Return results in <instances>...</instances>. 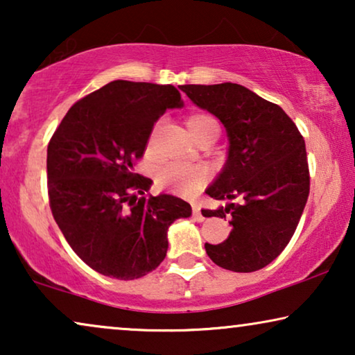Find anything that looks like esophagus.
Masks as SVG:
<instances>
[{
    "mask_svg": "<svg viewBox=\"0 0 355 355\" xmlns=\"http://www.w3.org/2000/svg\"><path fill=\"white\" fill-rule=\"evenodd\" d=\"M192 213H193V218H196L197 221H203V220H205V216H203L202 211H200V207L193 205V207H192Z\"/></svg>",
    "mask_w": 355,
    "mask_h": 355,
    "instance_id": "esophagus-1",
    "label": "esophagus"
}]
</instances>
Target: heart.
<instances>
[{"label":"heart","instance_id":"obj_1","mask_svg":"<svg viewBox=\"0 0 355 355\" xmlns=\"http://www.w3.org/2000/svg\"><path fill=\"white\" fill-rule=\"evenodd\" d=\"M187 129L192 137L200 142L207 137L220 135V123L211 114H193L187 119ZM207 179L205 169L189 166L182 163H168L157 173V184L159 187L171 189L178 193H192L203 186Z\"/></svg>","mask_w":355,"mask_h":355}]
</instances>
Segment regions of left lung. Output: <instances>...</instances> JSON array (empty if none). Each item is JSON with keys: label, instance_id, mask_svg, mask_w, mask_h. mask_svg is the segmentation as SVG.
<instances>
[{"label": "left lung", "instance_id": "1", "mask_svg": "<svg viewBox=\"0 0 355 355\" xmlns=\"http://www.w3.org/2000/svg\"><path fill=\"white\" fill-rule=\"evenodd\" d=\"M198 108L226 128L225 168L207 189L226 207L203 216H230L225 242L205 244L218 266L250 273L271 263L289 244L307 203L310 176L304 137L283 108L239 84L182 85Z\"/></svg>", "mask_w": 355, "mask_h": 355}]
</instances>
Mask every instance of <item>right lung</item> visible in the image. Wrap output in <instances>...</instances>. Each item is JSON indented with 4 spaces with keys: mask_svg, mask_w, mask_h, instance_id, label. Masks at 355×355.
<instances>
[{
    "mask_svg": "<svg viewBox=\"0 0 355 355\" xmlns=\"http://www.w3.org/2000/svg\"><path fill=\"white\" fill-rule=\"evenodd\" d=\"M173 85L113 80L71 106L48 144V197L67 244L90 268L137 279L166 257L168 227L192 208L168 193L145 197L134 173L153 124L181 108Z\"/></svg>",
    "mask_w": 355,
    "mask_h": 355,
    "instance_id": "right-lung-1",
    "label": "right lung"
}]
</instances>
